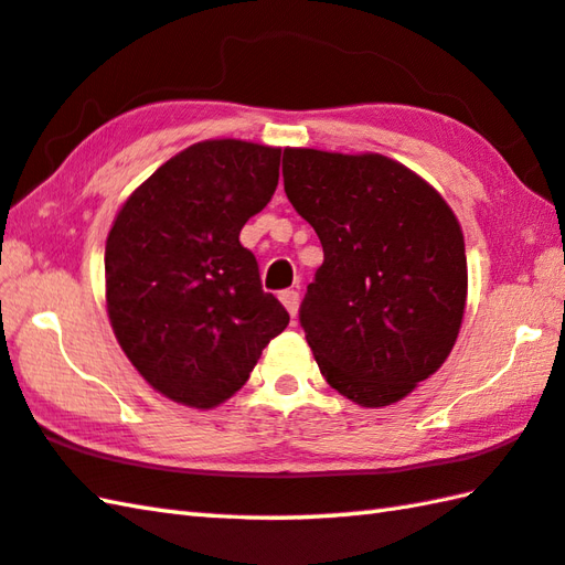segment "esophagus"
Listing matches in <instances>:
<instances>
[{
    "label": "esophagus",
    "mask_w": 565,
    "mask_h": 565,
    "mask_svg": "<svg viewBox=\"0 0 565 565\" xmlns=\"http://www.w3.org/2000/svg\"><path fill=\"white\" fill-rule=\"evenodd\" d=\"M280 302L287 312H290V317L297 315V310H300V292L297 290H285L280 292Z\"/></svg>",
    "instance_id": "1"
}]
</instances>
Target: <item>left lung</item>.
Wrapping results in <instances>:
<instances>
[{"mask_svg": "<svg viewBox=\"0 0 565 565\" xmlns=\"http://www.w3.org/2000/svg\"><path fill=\"white\" fill-rule=\"evenodd\" d=\"M282 182L324 250L300 307L319 371L364 408L406 398L460 334V221L423 177L376 152L285 147Z\"/></svg>", "mask_w": 565, "mask_h": 565, "instance_id": "8db88e82", "label": "left lung"}]
</instances>
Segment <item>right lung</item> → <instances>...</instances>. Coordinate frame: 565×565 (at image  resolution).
I'll return each mask as SVG.
<instances>
[{"label":"right lung","mask_w":565,"mask_h":565,"mask_svg":"<svg viewBox=\"0 0 565 565\" xmlns=\"http://www.w3.org/2000/svg\"><path fill=\"white\" fill-rule=\"evenodd\" d=\"M278 177L280 147L204 140L117 211L105 241L108 319L130 364L169 401L221 406L290 322L238 241Z\"/></svg>","instance_id":"right-lung-1"}]
</instances>
